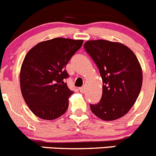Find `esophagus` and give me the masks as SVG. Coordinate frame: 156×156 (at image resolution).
Here are the masks:
<instances>
[{"mask_svg": "<svg viewBox=\"0 0 156 156\" xmlns=\"http://www.w3.org/2000/svg\"><path fill=\"white\" fill-rule=\"evenodd\" d=\"M80 93H82V94H84L85 93V87H80Z\"/></svg>", "mask_w": 156, "mask_h": 156, "instance_id": "obj_1", "label": "esophagus"}]
</instances>
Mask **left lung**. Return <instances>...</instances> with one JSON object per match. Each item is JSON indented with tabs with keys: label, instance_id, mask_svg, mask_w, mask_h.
<instances>
[{
	"label": "left lung",
	"instance_id": "8db88e82",
	"mask_svg": "<svg viewBox=\"0 0 156 156\" xmlns=\"http://www.w3.org/2000/svg\"><path fill=\"white\" fill-rule=\"evenodd\" d=\"M84 48L99 69L103 81L101 99L90 104L92 112L104 121H114L128 112L142 85V71L136 55L125 45L93 40Z\"/></svg>",
	"mask_w": 156,
	"mask_h": 156
}]
</instances>
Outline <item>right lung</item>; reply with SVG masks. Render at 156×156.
I'll return each mask as SVG.
<instances>
[{
    "mask_svg": "<svg viewBox=\"0 0 156 156\" xmlns=\"http://www.w3.org/2000/svg\"><path fill=\"white\" fill-rule=\"evenodd\" d=\"M83 41L55 38L37 44L27 53L20 73L23 98L29 109L44 120L58 118L66 111L73 94L65 80V66Z\"/></svg>",
    "mask_w": 156,
    "mask_h": 156,
    "instance_id": "right-lung-1",
    "label": "right lung"
}]
</instances>
